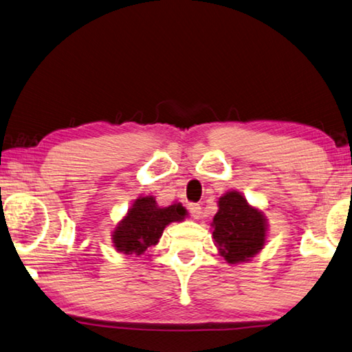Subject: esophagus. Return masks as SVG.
Segmentation results:
<instances>
[{
	"mask_svg": "<svg viewBox=\"0 0 352 352\" xmlns=\"http://www.w3.org/2000/svg\"><path fill=\"white\" fill-rule=\"evenodd\" d=\"M187 208H188V211H190V214L193 216L195 219H199V217H201V213H202V211H201V205H199V204L190 202V204L187 205Z\"/></svg>",
	"mask_w": 352,
	"mask_h": 352,
	"instance_id": "1",
	"label": "esophagus"
}]
</instances>
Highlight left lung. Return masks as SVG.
I'll return each instance as SVG.
<instances>
[{
  "mask_svg": "<svg viewBox=\"0 0 352 352\" xmlns=\"http://www.w3.org/2000/svg\"><path fill=\"white\" fill-rule=\"evenodd\" d=\"M213 237L219 253L228 263L250 261L263 248L267 221L262 211L250 207L237 191L219 199V211L213 219Z\"/></svg>",
  "mask_w": 352,
  "mask_h": 352,
  "instance_id": "1",
  "label": "left lung"
}]
</instances>
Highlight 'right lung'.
Masks as SVG:
<instances>
[{"instance_id":"1","label":"right lung","mask_w":352,"mask_h":352,"mask_svg":"<svg viewBox=\"0 0 352 352\" xmlns=\"http://www.w3.org/2000/svg\"><path fill=\"white\" fill-rule=\"evenodd\" d=\"M184 217L185 208L181 204L161 208L153 196L139 197L115 230V247L119 253L141 256L159 242L168 223L182 221Z\"/></svg>"}]
</instances>
